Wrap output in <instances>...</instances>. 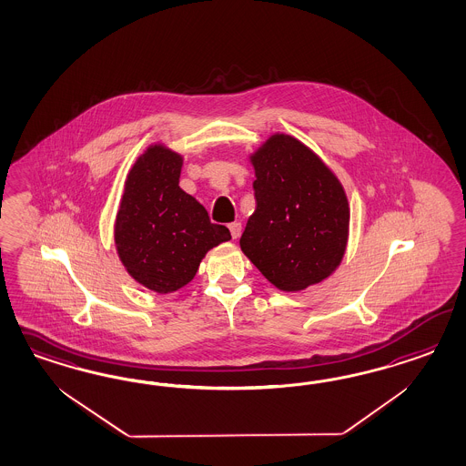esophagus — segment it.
<instances>
[{
	"label": "esophagus",
	"mask_w": 466,
	"mask_h": 466,
	"mask_svg": "<svg viewBox=\"0 0 466 466\" xmlns=\"http://www.w3.org/2000/svg\"><path fill=\"white\" fill-rule=\"evenodd\" d=\"M228 230H230L232 238H234V239H238V238L240 236L242 226H240V222H232V224H228Z\"/></svg>",
	"instance_id": "1"
}]
</instances>
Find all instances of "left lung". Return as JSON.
Returning <instances> with one entry per match:
<instances>
[{"mask_svg": "<svg viewBox=\"0 0 466 466\" xmlns=\"http://www.w3.org/2000/svg\"><path fill=\"white\" fill-rule=\"evenodd\" d=\"M256 210L240 249L269 282L297 292L333 273L349 238V201L306 145L273 135L253 157Z\"/></svg>", "mask_w": 466, "mask_h": 466, "instance_id": "1", "label": "left lung"}]
</instances>
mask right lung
Wrapping results in <instances>:
<instances>
[{
	"instance_id": "right-lung-1",
	"label": "right lung",
	"mask_w": 466,
	"mask_h": 466,
	"mask_svg": "<svg viewBox=\"0 0 466 466\" xmlns=\"http://www.w3.org/2000/svg\"><path fill=\"white\" fill-rule=\"evenodd\" d=\"M183 158L150 147L127 174L114 239L127 273L158 294L191 282L208 249L230 239L203 205L179 187Z\"/></svg>"
}]
</instances>
